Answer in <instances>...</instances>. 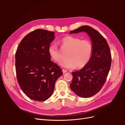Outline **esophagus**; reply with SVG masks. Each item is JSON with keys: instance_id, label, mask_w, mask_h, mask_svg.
Masks as SVG:
<instances>
[{"instance_id": "34e87169", "label": "esophagus", "mask_w": 125, "mask_h": 125, "mask_svg": "<svg viewBox=\"0 0 125 125\" xmlns=\"http://www.w3.org/2000/svg\"><path fill=\"white\" fill-rule=\"evenodd\" d=\"M62 72H63V73H66L67 70H65V69H62Z\"/></svg>"}]
</instances>
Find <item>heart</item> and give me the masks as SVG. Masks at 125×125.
<instances>
[{
    "mask_svg": "<svg viewBox=\"0 0 125 125\" xmlns=\"http://www.w3.org/2000/svg\"><path fill=\"white\" fill-rule=\"evenodd\" d=\"M63 51H68L66 60L60 63V65L65 68L81 69L89 62L92 54L93 46L87 39H82L72 36L63 37L60 41ZM48 52L51 58L56 62H60L62 56L57 45L51 44L48 48Z\"/></svg>",
    "mask_w": 125,
    "mask_h": 125,
    "instance_id": "heart-1",
    "label": "heart"
}]
</instances>
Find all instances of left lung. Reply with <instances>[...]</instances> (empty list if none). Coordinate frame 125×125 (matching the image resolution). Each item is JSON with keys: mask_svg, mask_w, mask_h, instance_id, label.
<instances>
[{"mask_svg": "<svg viewBox=\"0 0 125 125\" xmlns=\"http://www.w3.org/2000/svg\"><path fill=\"white\" fill-rule=\"evenodd\" d=\"M86 32L92 42L93 51L88 63L81 70L72 73L71 90L78 96L89 98L96 94L105 83L111 66V56L109 45L100 33L85 25L70 33Z\"/></svg>", "mask_w": 125, "mask_h": 125, "instance_id": "left-lung-1", "label": "left lung"}]
</instances>
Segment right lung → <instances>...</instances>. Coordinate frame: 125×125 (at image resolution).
<instances>
[{"label": "right lung", "instance_id": "add662e5", "mask_svg": "<svg viewBox=\"0 0 125 125\" xmlns=\"http://www.w3.org/2000/svg\"><path fill=\"white\" fill-rule=\"evenodd\" d=\"M55 33L38 29L26 35L18 45L15 66L18 83L31 99L43 101L54 92L58 78L63 74L57 64L51 61L48 48Z\"/></svg>", "mask_w": 125, "mask_h": 125}]
</instances>
